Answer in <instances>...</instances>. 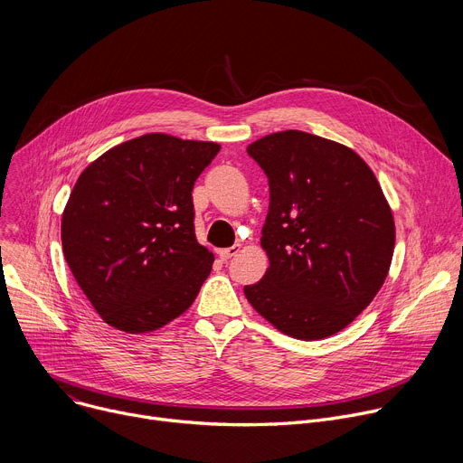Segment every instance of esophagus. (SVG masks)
<instances>
[{
    "instance_id": "esophagus-1",
    "label": "esophagus",
    "mask_w": 463,
    "mask_h": 463,
    "mask_svg": "<svg viewBox=\"0 0 463 463\" xmlns=\"http://www.w3.org/2000/svg\"><path fill=\"white\" fill-rule=\"evenodd\" d=\"M240 245H232V247H229V249H220L218 250V254H220V258L223 260V261H227V260H231L232 256H236L238 252H240Z\"/></svg>"
}]
</instances>
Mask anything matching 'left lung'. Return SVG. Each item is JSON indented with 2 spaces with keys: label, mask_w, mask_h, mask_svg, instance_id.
Returning <instances> with one entry per match:
<instances>
[{
  "label": "left lung",
  "mask_w": 463,
  "mask_h": 463,
  "mask_svg": "<svg viewBox=\"0 0 463 463\" xmlns=\"http://www.w3.org/2000/svg\"><path fill=\"white\" fill-rule=\"evenodd\" d=\"M247 154L269 179L260 238L269 268L243 293L289 337L335 335L390 269L395 225L381 184L352 148L298 129L261 137Z\"/></svg>",
  "instance_id": "obj_1"
}]
</instances>
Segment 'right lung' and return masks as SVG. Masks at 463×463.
Wrapping results in <instances>:
<instances>
[{"label": "right lung", "instance_id": "right-lung-1", "mask_svg": "<svg viewBox=\"0 0 463 463\" xmlns=\"http://www.w3.org/2000/svg\"><path fill=\"white\" fill-rule=\"evenodd\" d=\"M218 143L146 134L95 159L61 214L65 261L100 318L148 334L183 315L213 271L192 188Z\"/></svg>", "mask_w": 463, "mask_h": 463}]
</instances>
